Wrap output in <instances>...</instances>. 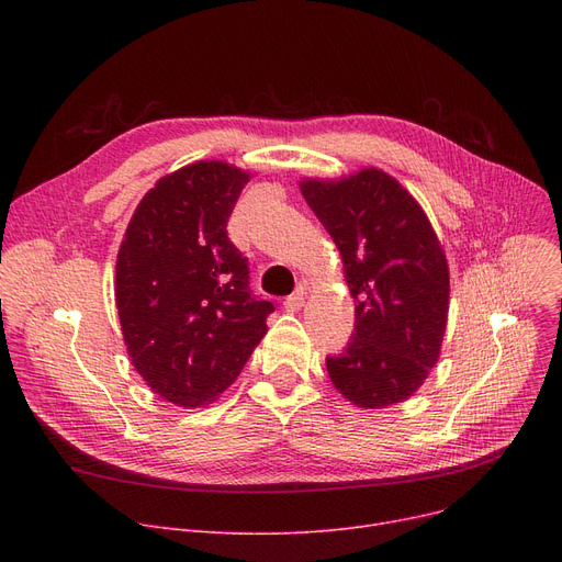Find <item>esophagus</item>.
<instances>
[{
    "mask_svg": "<svg viewBox=\"0 0 562 562\" xmlns=\"http://www.w3.org/2000/svg\"><path fill=\"white\" fill-rule=\"evenodd\" d=\"M303 303H305V291L299 289L296 293H291V296L284 299V310L286 312H296V310L303 307Z\"/></svg>",
    "mask_w": 562,
    "mask_h": 562,
    "instance_id": "34e87169",
    "label": "esophagus"
}]
</instances>
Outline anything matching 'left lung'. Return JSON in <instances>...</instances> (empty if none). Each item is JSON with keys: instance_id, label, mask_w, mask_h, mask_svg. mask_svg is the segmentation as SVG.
I'll return each instance as SVG.
<instances>
[{"instance_id": "left-lung-1", "label": "left lung", "mask_w": 562, "mask_h": 562, "mask_svg": "<svg viewBox=\"0 0 562 562\" xmlns=\"http://www.w3.org/2000/svg\"><path fill=\"white\" fill-rule=\"evenodd\" d=\"M301 191L337 244L356 328L326 358L333 385L360 407L415 394L437 364L449 314V266L419 206L392 175L364 168Z\"/></svg>"}]
</instances>
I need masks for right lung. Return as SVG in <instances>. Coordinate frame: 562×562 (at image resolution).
Here are the masks:
<instances>
[{"label": "right lung", "instance_id": "right-lung-1", "mask_svg": "<svg viewBox=\"0 0 562 562\" xmlns=\"http://www.w3.org/2000/svg\"><path fill=\"white\" fill-rule=\"evenodd\" d=\"M250 175L184 166L145 193L115 261V305L132 364L161 398L212 403L266 335L271 301L250 289L227 221Z\"/></svg>", "mask_w": 562, "mask_h": 562}]
</instances>
